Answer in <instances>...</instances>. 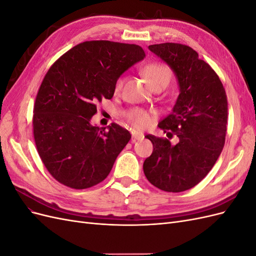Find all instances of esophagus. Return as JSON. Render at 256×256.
Masks as SVG:
<instances>
[{
  "label": "esophagus",
  "mask_w": 256,
  "mask_h": 256,
  "mask_svg": "<svg viewBox=\"0 0 256 256\" xmlns=\"http://www.w3.org/2000/svg\"><path fill=\"white\" fill-rule=\"evenodd\" d=\"M144 138V134L138 131H132V141H141Z\"/></svg>",
  "instance_id": "esophagus-1"
}]
</instances>
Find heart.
<instances>
[{
  "label": "heart",
  "instance_id": "1",
  "mask_svg": "<svg viewBox=\"0 0 256 256\" xmlns=\"http://www.w3.org/2000/svg\"><path fill=\"white\" fill-rule=\"evenodd\" d=\"M144 76L152 88L156 86L166 88L172 79V70L168 66L158 62H154L144 68ZM122 79H118L115 84V90L120 92L122 88ZM128 122L136 129H143L150 124V115L141 109H132L126 113Z\"/></svg>",
  "mask_w": 256,
  "mask_h": 256
}]
</instances>
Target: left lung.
Returning <instances> with one entry per match:
<instances>
[{
    "instance_id": "left-lung-1",
    "label": "left lung",
    "mask_w": 256,
    "mask_h": 256,
    "mask_svg": "<svg viewBox=\"0 0 256 256\" xmlns=\"http://www.w3.org/2000/svg\"><path fill=\"white\" fill-rule=\"evenodd\" d=\"M148 49L172 69L180 95L172 113L158 127L168 138L148 134L154 150L143 164L148 182L166 192L191 189L209 173L226 142L228 99L219 76L188 46L166 42Z\"/></svg>"
}]
</instances>
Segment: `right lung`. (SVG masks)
<instances>
[{"label":"right lung","mask_w":256,"mask_h":256,"mask_svg":"<svg viewBox=\"0 0 256 256\" xmlns=\"http://www.w3.org/2000/svg\"><path fill=\"white\" fill-rule=\"evenodd\" d=\"M144 58L138 44L92 40L50 67L36 96L33 130L37 152L58 182L86 189L109 175L131 134L118 124L100 129L90 120L96 104L111 99L120 76Z\"/></svg>","instance_id":"1"}]
</instances>
